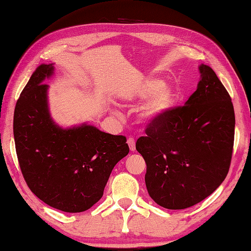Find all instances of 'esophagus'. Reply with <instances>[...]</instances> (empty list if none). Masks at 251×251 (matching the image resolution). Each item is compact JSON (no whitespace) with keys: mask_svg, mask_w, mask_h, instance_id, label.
Wrapping results in <instances>:
<instances>
[{"mask_svg":"<svg viewBox=\"0 0 251 251\" xmlns=\"http://www.w3.org/2000/svg\"><path fill=\"white\" fill-rule=\"evenodd\" d=\"M127 144H128V146H129L130 151H135L136 150V141H135L134 138H131V137H129V138L127 139Z\"/></svg>","mask_w":251,"mask_h":251,"instance_id":"obj_1","label":"esophagus"}]
</instances>
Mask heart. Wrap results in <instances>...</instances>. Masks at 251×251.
<instances>
[{"mask_svg":"<svg viewBox=\"0 0 251 251\" xmlns=\"http://www.w3.org/2000/svg\"><path fill=\"white\" fill-rule=\"evenodd\" d=\"M146 99L139 109V119L144 123L161 120L175 102V93L168 85L156 79H147L132 91L130 101Z\"/></svg>","mask_w":251,"mask_h":251,"instance_id":"1","label":"heart"}]
</instances>
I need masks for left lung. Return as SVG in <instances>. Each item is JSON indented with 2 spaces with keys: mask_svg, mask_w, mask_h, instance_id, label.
<instances>
[{
  "mask_svg": "<svg viewBox=\"0 0 251 251\" xmlns=\"http://www.w3.org/2000/svg\"><path fill=\"white\" fill-rule=\"evenodd\" d=\"M201 80L185 105L150 123L136 149L145 159L147 190L154 202L180 210L210 196L228 173L235 113L229 93L211 67L201 64Z\"/></svg>",
  "mask_w": 251,
  "mask_h": 251,
  "instance_id": "obj_1",
  "label": "left lung"
}]
</instances>
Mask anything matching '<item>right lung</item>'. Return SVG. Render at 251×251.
I'll return each instance as SVG.
<instances>
[{
	"label": "right lung",
	"instance_id": "obj_1",
	"mask_svg": "<svg viewBox=\"0 0 251 251\" xmlns=\"http://www.w3.org/2000/svg\"><path fill=\"white\" fill-rule=\"evenodd\" d=\"M52 64H42L19 96L14 112L17 159L29 189L52 208L82 212L103 196L115 164L128 154L125 136L82 125L62 129L50 119L46 77Z\"/></svg>",
	"mask_w": 251,
	"mask_h": 251
}]
</instances>
